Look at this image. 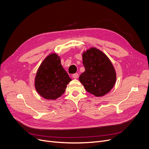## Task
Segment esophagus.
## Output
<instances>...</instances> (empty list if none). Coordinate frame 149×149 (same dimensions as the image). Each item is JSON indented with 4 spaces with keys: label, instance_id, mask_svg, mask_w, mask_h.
Listing matches in <instances>:
<instances>
[{
    "label": "esophagus",
    "instance_id": "obj_1",
    "mask_svg": "<svg viewBox=\"0 0 149 149\" xmlns=\"http://www.w3.org/2000/svg\"><path fill=\"white\" fill-rule=\"evenodd\" d=\"M79 74H77V73L74 74L72 75V77L74 78V79H77V78L79 77Z\"/></svg>",
    "mask_w": 149,
    "mask_h": 149
}]
</instances>
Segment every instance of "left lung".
Wrapping results in <instances>:
<instances>
[{
    "mask_svg": "<svg viewBox=\"0 0 149 149\" xmlns=\"http://www.w3.org/2000/svg\"><path fill=\"white\" fill-rule=\"evenodd\" d=\"M82 58L85 71L80 75L79 81L94 96L105 95L113 88L116 80V73L111 61L95 47L83 52Z\"/></svg>",
    "mask_w": 149,
    "mask_h": 149,
    "instance_id": "1",
    "label": "left lung"
}]
</instances>
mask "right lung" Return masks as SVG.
<instances>
[{
	"mask_svg": "<svg viewBox=\"0 0 149 149\" xmlns=\"http://www.w3.org/2000/svg\"><path fill=\"white\" fill-rule=\"evenodd\" d=\"M71 80L61 64L60 57L53 52L46 56L38 67L34 86L37 93L43 98L56 100L63 94Z\"/></svg>",
	"mask_w": 149,
	"mask_h": 149,
	"instance_id": "obj_1",
	"label": "right lung"
}]
</instances>
